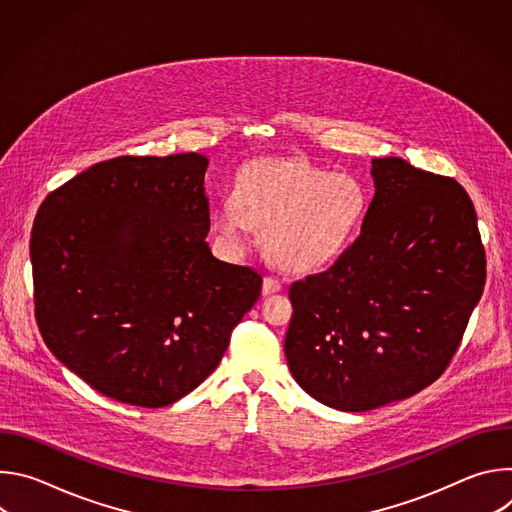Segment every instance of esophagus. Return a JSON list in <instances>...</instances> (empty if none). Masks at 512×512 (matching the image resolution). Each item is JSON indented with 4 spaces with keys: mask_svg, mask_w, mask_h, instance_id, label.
Here are the masks:
<instances>
[{
    "mask_svg": "<svg viewBox=\"0 0 512 512\" xmlns=\"http://www.w3.org/2000/svg\"><path fill=\"white\" fill-rule=\"evenodd\" d=\"M281 281L273 275H265L263 277V296H269V294H277V291H281Z\"/></svg>",
    "mask_w": 512,
    "mask_h": 512,
    "instance_id": "34e87169",
    "label": "esophagus"
}]
</instances>
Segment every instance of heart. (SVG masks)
<instances>
[{
	"label": "heart",
	"mask_w": 512,
	"mask_h": 512,
	"mask_svg": "<svg viewBox=\"0 0 512 512\" xmlns=\"http://www.w3.org/2000/svg\"><path fill=\"white\" fill-rule=\"evenodd\" d=\"M369 206V186L354 174L271 158L237 176L233 198L214 208L210 225L229 249H241L251 225L259 227L263 251L275 265L310 273L348 251Z\"/></svg>",
	"instance_id": "1"
}]
</instances>
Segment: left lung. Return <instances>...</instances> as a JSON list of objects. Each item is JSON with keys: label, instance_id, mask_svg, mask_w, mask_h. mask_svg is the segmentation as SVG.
<instances>
[{"label": "left lung", "instance_id": "obj_1", "mask_svg": "<svg viewBox=\"0 0 512 512\" xmlns=\"http://www.w3.org/2000/svg\"><path fill=\"white\" fill-rule=\"evenodd\" d=\"M360 237L326 271L291 283L285 358L298 385L340 411L407 399L440 377L480 302L476 210L446 176L373 160Z\"/></svg>", "mask_w": 512, "mask_h": 512}]
</instances>
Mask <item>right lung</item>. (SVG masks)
Returning a JSON list of instances; mask_svg holds the SVG:
<instances>
[{
	"instance_id": "obj_1",
	"label": "right lung",
	"mask_w": 512,
	"mask_h": 512,
	"mask_svg": "<svg viewBox=\"0 0 512 512\" xmlns=\"http://www.w3.org/2000/svg\"><path fill=\"white\" fill-rule=\"evenodd\" d=\"M202 154L121 156L42 202L32 229L36 322L50 352L105 397L166 407L221 362L261 275L218 261Z\"/></svg>"
}]
</instances>
